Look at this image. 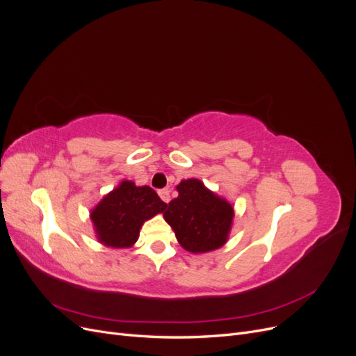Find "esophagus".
Returning <instances> with one entry per match:
<instances>
[{"mask_svg": "<svg viewBox=\"0 0 356 356\" xmlns=\"http://www.w3.org/2000/svg\"><path fill=\"white\" fill-rule=\"evenodd\" d=\"M159 196H160V199L163 200L165 203H169V200H170V190H169V188L160 190V191H159Z\"/></svg>", "mask_w": 356, "mask_h": 356, "instance_id": "34e87169", "label": "esophagus"}]
</instances>
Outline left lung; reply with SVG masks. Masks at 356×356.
<instances>
[{
  "label": "left lung",
  "mask_w": 356,
  "mask_h": 356,
  "mask_svg": "<svg viewBox=\"0 0 356 356\" xmlns=\"http://www.w3.org/2000/svg\"><path fill=\"white\" fill-rule=\"evenodd\" d=\"M178 197L163 213L178 242L190 252H208L222 246L232 227L233 208L215 196L199 179L181 181Z\"/></svg>",
  "instance_id": "1"
}]
</instances>
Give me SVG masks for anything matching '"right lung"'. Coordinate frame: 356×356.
Listing matches in <instances>:
<instances>
[{"instance_id": "right-lung-1", "label": "right lung", "mask_w": 356, "mask_h": 356, "mask_svg": "<svg viewBox=\"0 0 356 356\" xmlns=\"http://www.w3.org/2000/svg\"><path fill=\"white\" fill-rule=\"evenodd\" d=\"M166 207L152 187H136L132 181H123L99 202L90 218L99 242L127 248L138 241L144 221L163 212Z\"/></svg>"}]
</instances>
